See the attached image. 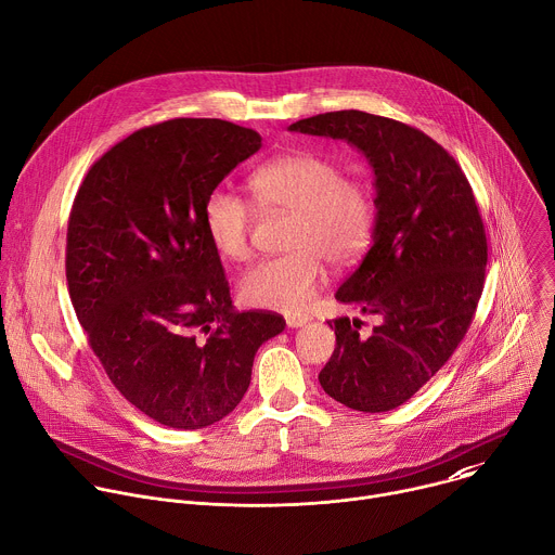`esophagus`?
I'll list each match as a JSON object with an SVG mask.
<instances>
[{
    "mask_svg": "<svg viewBox=\"0 0 555 555\" xmlns=\"http://www.w3.org/2000/svg\"><path fill=\"white\" fill-rule=\"evenodd\" d=\"M285 323H287V327H292V330H298V327H302V325H307L309 323V319L307 315H296V313H289V315H285Z\"/></svg>",
    "mask_w": 555,
    "mask_h": 555,
    "instance_id": "34e87169",
    "label": "esophagus"
}]
</instances>
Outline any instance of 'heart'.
<instances>
[{
    "label": "heart",
    "mask_w": 555,
    "mask_h": 555,
    "mask_svg": "<svg viewBox=\"0 0 555 555\" xmlns=\"http://www.w3.org/2000/svg\"><path fill=\"white\" fill-rule=\"evenodd\" d=\"M248 186L261 210L292 215L283 257L266 259L240 279L246 305L285 313L302 311L319 287L323 261L343 268L369 246L375 206L364 182L343 178L330 157L315 153L279 155L253 171ZM250 206L230 191L215 189L204 202V230L228 261L250 257Z\"/></svg>",
    "instance_id": "b5f03b06"
}]
</instances>
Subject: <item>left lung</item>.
I'll return each mask as SVG.
<instances>
[{"label": "left lung", "instance_id": "8db88e82", "mask_svg": "<svg viewBox=\"0 0 555 555\" xmlns=\"http://www.w3.org/2000/svg\"><path fill=\"white\" fill-rule=\"evenodd\" d=\"M289 131L347 140L375 176L373 244L336 300L379 315L369 336L347 315L319 379L330 398L384 413L409 402L448 362L477 311L488 240L472 186L424 131L358 109L298 120Z\"/></svg>", "mask_w": 555, "mask_h": 555}]
</instances>
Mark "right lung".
<instances>
[{
  "label": "right lung",
  "mask_w": 555,
  "mask_h": 555,
  "mask_svg": "<svg viewBox=\"0 0 555 555\" xmlns=\"http://www.w3.org/2000/svg\"><path fill=\"white\" fill-rule=\"evenodd\" d=\"M261 149L253 129L176 118L112 146L88 171L67 221L65 276L107 377L153 422L197 430L242 402L257 349L285 330L236 311L204 202Z\"/></svg>",
  "instance_id": "add662e5"
}]
</instances>
